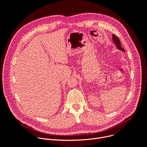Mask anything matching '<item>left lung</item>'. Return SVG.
Masks as SVG:
<instances>
[{"label":"left lung","mask_w":147,"mask_h":147,"mask_svg":"<svg viewBox=\"0 0 147 147\" xmlns=\"http://www.w3.org/2000/svg\"><path fill=\"white\" fill-rule=\"evenodd\" d=\"M112 40H113V42L114 43V44L116 46L117 49H118L119 50H120L122 52H125L124 49L121 46V42H120V39L115 34H112Z\"/></svg>","instance_id":"8db88e82"}]
</instances>
